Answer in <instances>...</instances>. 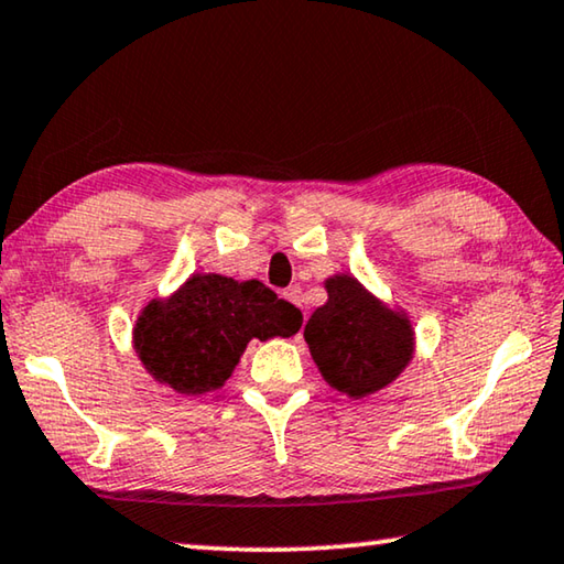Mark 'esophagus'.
I'll return each mask as SVG.
<instances>
[{
    "mask_svg": "<svg viewBox=\"0 0 564 564\" xmlns=\"http://www.w3.org/2000/svg\"><path fill=\"white\" fill-rule=\"evenodd\" d=\"M282 297L290 300L292 305H297V307H302V302H305V300H302V288H300V284H292V288L284 290Z\"/></svg>",
    "mask_w": 564,
    "mask_h": 564,
    "instance_id": "esophagus-1",
    "label": "esophagus"
}]
</instances>
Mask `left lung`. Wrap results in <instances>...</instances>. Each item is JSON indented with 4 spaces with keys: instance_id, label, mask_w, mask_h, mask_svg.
Returning <instances> with one entry per match:
<instances>
[{
    "instance_id": "left-lung-1",
    "label": "left lung",
    "mask_w": 564,
    "mask_h": 564,
    "mask_svg": "<svg viewBox=\"0 0 564 564\" xmlns=\"http://www.w3.org/2000/svg\"><path fill=\"white\" fill-rule=\"evenodd\" d=\"M325 290L327 302L305 325L317 370L327 386L352 401L383 391L413 360L409 315L388 307L352 274L327 276Z\"/></svg>"
}]
</instances>
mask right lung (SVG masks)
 <instances>
[{
    "mask_svg": "<svg viewBox=\"0 0 564 564\" xmlns=\"http://www.w3.org/2000/svg\"><path fill=\"white\" fill-rule=\"evenodd\" d=\"M302 312L262 282L192 274L166 300L155 297L133 325V350L149 376L181 395L227 383L249 340L290 337Z\"/></svg>",
    "mask_w": 564,
    "mask_h": 564,
    "instance_id": "obj_1",
    "label": "right lung"
}]
</instances>
